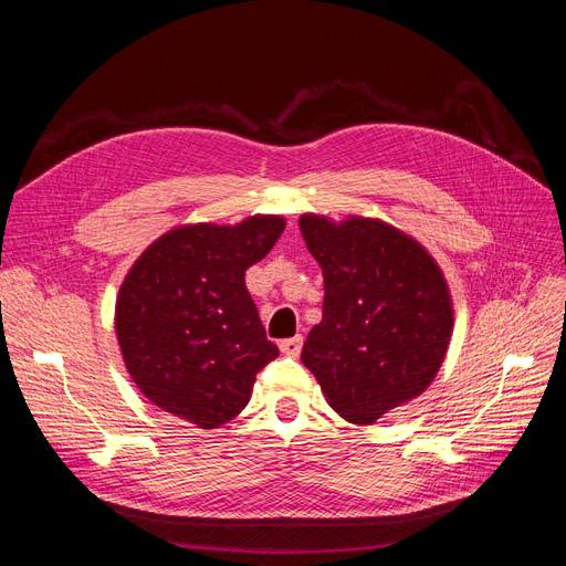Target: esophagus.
<instances>
[{
    "label": "esophagus",
    "instance_id": "34e87169",
    "mask_svg": "<svg viewBox=\"0 0 566 566\" xmlns=\"http://www.w3.org/2000/svg\"><path fill=\"white\" fill-rule=\"evenodd\" d=\"M281 352L285 356H297L302 352V335H295V337H287V339H281Z\"/></svg>",
    "mask_w": 566,
    "mask_h": 566
}]
</instances>
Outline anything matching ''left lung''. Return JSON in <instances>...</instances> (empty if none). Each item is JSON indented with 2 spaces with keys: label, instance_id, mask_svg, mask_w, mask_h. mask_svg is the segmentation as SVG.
Here are the masks:
<instances>
[{
  "label": "left lung",
  "instance_id": "8db88e82",
  "mask_svg": "<svg viewBox=\"0 0 566 566\" xmlns=\"http://www.w3.org/2000/svg\"><path fill=\"white\" fill-rule=\"evenodd\" d=\"M300 231L325 287L302 364L342 418L370 424L441 368L453 328L447 281L420 243L380 219L302 214Z\"/></svg>",
  "mask_w": 566,
  "mask_h": 566
}]
</instances>
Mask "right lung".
Instances as JSON below:
<instances>
[{"instance_id":"obj_1","label":"right lung","mask_w":566,"mask_h":566,"mask_svg":"<svg viewBox=\"0 0 566 566\" xmlns=\"http://www.w3.org/2000/svg\"><path fill=\"white\" fill-rule=\"evenodd\" d=\"M285 229L276 214L160 235L129 269L115 304L125 366L146 399L202 430L233 420L279 347L245 287Z\"/></svg>"}]
</instances>
